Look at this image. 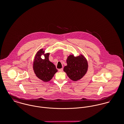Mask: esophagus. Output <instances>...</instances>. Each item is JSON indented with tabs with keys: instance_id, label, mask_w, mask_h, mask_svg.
Segmentation results:
<instances>
[{
	"instance_id": "obj_1",
	"label": "esophagus",
	"mask_w": 124,
	"mask_h": 124,
	"mask_svg": "<svg viewBox=\"0 0 124 124\" xmlns=\"http://www.w3.org/2000/svg\"><path fill=\"white\" fill-rule=\"evenodd\" d=\"M62 71H63V69H62V68L59 69V72H62Z\"/></svg>"
}]
</instances>
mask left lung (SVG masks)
I'll list each match as a JSON object with an SVG mask.
<instances>
[{"label": "left lung", "instance_id": "left-lung-1", "mask_svg": "<svg viewBox=\"0 0 124 124\" xmlns=\"http://www.w3.org/2000/svg\"><path fill=\"white\" fill-rule=\"evenodd\" d=\"M67 66L63 70L70 79L73 81L81 79L86 73L88 69L87 60L82 55L74 57L73 55L69 56L66 60Z\"/></svg>", "mask_w": 124, "mask_h": 124}]
</instances>
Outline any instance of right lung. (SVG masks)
<instances>
[{"label": "right lung", "mask_w": 124, "mask_h": 124, "mask_svg": "<svg viewBox=\"0 0 124 124\" xmlns=\"http://www.w3.org/2000/svg\"><path fill=\"white\" fill-rule=\"evenodd\" d=\"M44 53L43 49H40L36 54L33 68L37 77L44 82H48L53 78L58 70L55 65L49 60L50 53L44 54ZM42 54L45 55L44 59L41 58Z\"/></svg>", "instance_id": "1"}]
</instances>
